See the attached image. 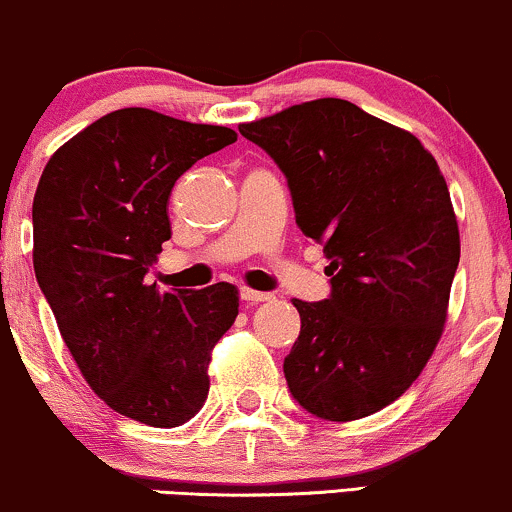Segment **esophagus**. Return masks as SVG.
I'll return each instance as SVG.
<instances>
[{
	"label": "esophagus",
	"mask_w": 512,
	"mask_h": 512,
	"mask_svg": "<svg viewBox=\"0 0 512 512\" xmlns=\"http://www.w3.org/2000/svg\"><path fill=\"white\" fill-rule=\"evenodd\" d=\"M241 300L246 302V305H256V302H268L273 300L271 293H258V290H249V288H241Z\"/></svg>",
	"instance_id": "esophagus-1"
}]
</instances>
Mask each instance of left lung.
<instances>
[{"instance_id":"8db88e82","label":"left lung","mask_w":512,"mask_h":512,"mask_svg":"<svg viewBox=\"0 0 512 512\" xmlns=\"http://www.w3.org/2000/svg\"><path fill=\"white\" fill-rule=\"evenodd\" d=\"M239 131L283 170L295 222L332 261L329 298L293 300L290 393L322 420L373 415L412 386L442 337L459 266L444 175L410 131L337 97Z\"/></svg>"}]
</instances>
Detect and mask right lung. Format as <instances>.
<instances>
[{"mask_svg": "<svg viewBox=\"0 0 512 512\" xmlns=\"http://www.w3.org/2000/svg\"><path fill=\"white\" fill-rule=\"evenodd\" d=\"M234 141L227 126L117 109L60 146L38 180V288L90 388L144 425L200 412L212 346L239 315L229 283L175 293L146 283L170 239L175 180Z\"/></svg>", "mask_w": 512, "mask_h": 512, "instance_id": "right-lung-1", "label": "right lung"}]
</instances>
